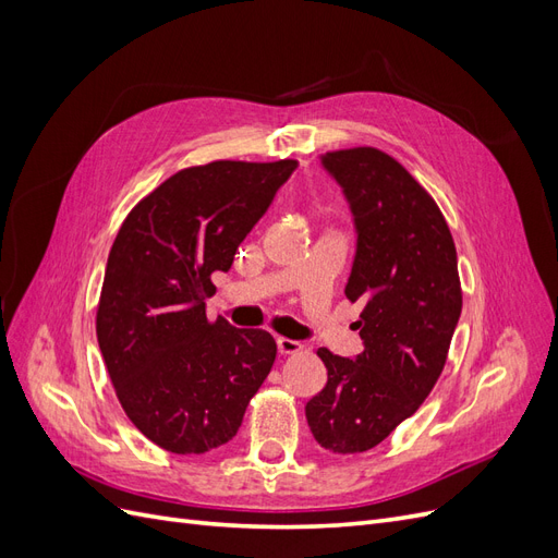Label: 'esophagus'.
Here are the masks:
<instances>
[{
  "mask_svg": "<svg viewBox=\"0 0 558 558\" xmlns=\"http://www.w3.org/2000/svg\"><path fill=\"white\" fill-rule=\"evenodd\" d=\"M277 349L281 356H291V353H298L302 344L298 340H289V337H277Z\"/></svg>",
  "mask_w": 558,
  "mask_h": 558,
  "instance_id": "esophagus-1",
  "label": "esophagus"
}]
</instances>
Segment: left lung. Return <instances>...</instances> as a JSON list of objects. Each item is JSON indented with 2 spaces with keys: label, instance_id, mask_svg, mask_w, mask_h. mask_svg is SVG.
Returning <instances> with one entry per match:
<instances>
[{
  "label": "left lung",
  "instance_id": "8db88e82",
  "mask_svg": "<svg viewBox=\"0 0 558 558\" xmlns=\"http://www.w3.org/2000/svg\"><path fill=\"white\" fill-rule=\"evenodd\" d=\"M359 244L347 298L361 302L356 359L318 349L324 391L305 408L314 440L332 453L377 447L440 379L463 307L451 230L430 193L375 146L328 150Z\"/></svg>",
  "mask_w": 558,
  "mask_h": 558
}]
</instances>
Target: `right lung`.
I'll return each instance as SVG.
<instances>
[{
    "instance_id": "obj_1",
    "label": "right lung",
    "mask_w": 558,
    "mask_h": 558,
    "mask_svg": "<svg viewBox=\"0 0 558 558\" xmlns=\"http://www.w3.org/2000/svg\"><path fill=\"white\" fill-rule=\"evenodd\" d=\"M295 167L293 158L185 167L142 197L116 234L97 342L128 418L165 451L230 442L275 365L272 335L209 320L205 298Z\"/></svg>"
}]
</instances>
